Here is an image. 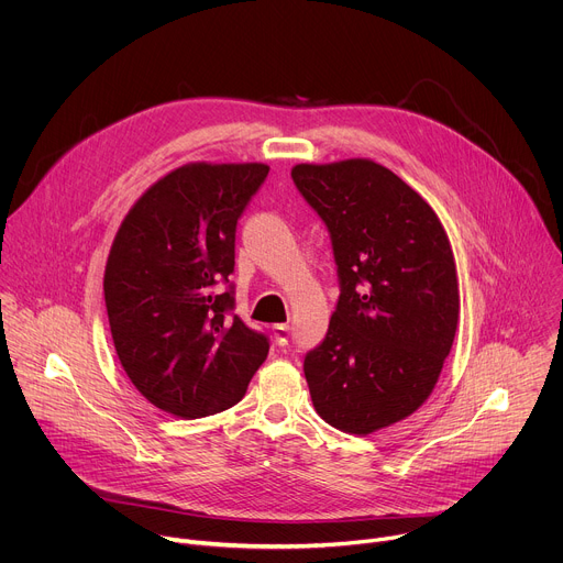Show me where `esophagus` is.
<instances>
[{
    "instance_id": "esophagus-1",
    "label": "esophagus",
    "mask_w": 563,
    "mask_h": 563,
    "mask_svg": "<svg viewBox=\"0 0 563 563\" xmlns=\"http://www.w3.org/2000/svg\"><path fill=\"white\" fill-rule=\"evenodd\" d=\"M274 341L276 345L285 347L289 343V325H274Z\"/></svg>"
}]
</instances>
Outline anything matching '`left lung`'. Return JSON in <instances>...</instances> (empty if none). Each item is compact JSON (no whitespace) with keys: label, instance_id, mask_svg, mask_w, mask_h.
<instances>
[{"label":"left lung","instance_id":"left-lung-1","mask_svg":"<svg viewBox=\"0 0 563 563\" xmlns=\"http://www.w3.org/2000/svg\"><path fill=\"white\" fill-rule=\"evenodd\" d=\"M291 180L325 222L341 296L302 369L320 419L372 434L417 412L452 350L459 280L432 207L372 159L296 165Z\"/></svg>","mask_w":563,"mask_h":563}]
</instances>
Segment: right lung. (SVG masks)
<instances>
[{
    "instance_id": "1",
    "label": "right lung",
    "mask_w": 563,
    "mask_h": 563,
    "mask_svg": "<svg viewBox=\"0 0 563 563\" xmlns=\"http://www.w3.org/2000/svg\"><path fill=\"white\" fill-rule=\"evenodd\" d=\"M267 165H185L122 220L104 272L118 358L137 391L174 417L235 406L269 339L233 313L235 224ZM224 284L222 290L219 285Z\"/></svg>"
}]
</instances>
